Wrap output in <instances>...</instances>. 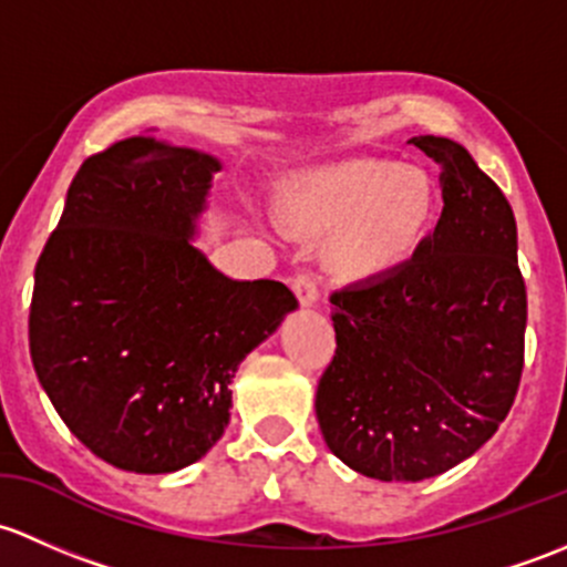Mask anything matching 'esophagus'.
<instances>
[{"label": "esophagus", "instance_id": "obj_1", "mask_svg": "<svg viewBox=\"0 0 567 567\" xmlns=\"http://www.w3.org/2000/svg\"><path fill=\"white\" fill-rule=\"evenodd\" d=\"M291 289H295V295H297V300H300V306H306V308L317 306L319 286H317V278H313V276H308V272H300V276H297L295 281H291Z\"/></svg>", "mask_w": 567, "mask_h": 567}]
</instances>
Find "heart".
Listing matches in <instances>:
<instances>
[{
    "mask_svg": "<svg viewBox=\"0 0 567 567\" xmlns=\"http://www.w3.org/2000/svg\"><path fill=\"white\" fill-rule=\"evenodd\" d=\"M300 231L334 237L332 267L349 278H377L417 250L434 215V190L417 168L358 157L306 174L286 194Z\"/></svg>",
    "mask_w": 567,
    "mask_h": 567,
    "instance_id": "1",
    "label": "heart"
}]
</instances>
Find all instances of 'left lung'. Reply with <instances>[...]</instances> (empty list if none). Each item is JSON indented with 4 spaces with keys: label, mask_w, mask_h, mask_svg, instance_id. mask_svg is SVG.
<instances>
[{
    "label": "left lung",
    "mask_w": 567,
    "mask_h": 567,
    "mask_svg": "<svg viewBox=\"0 0 567 567\" xmlns=\"http://www.w3.org/2000/svg\"><path fill=\"white\" fill-rule=\"evenodd\" d=\"M410 144L440 163L442 215L412 259L330 297L338 349L317 390L327 447L388 483L442 475L492 440L527 327L507 198L461 144Z\"/></svg>",
    "instance_id": "left-lung-1"
}]
</instances>
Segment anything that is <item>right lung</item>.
Masks as SVG:
<instances>
[{
    "label": "right lung",
    "mask_w": 567,
    "mask_h": 567,
    "mask_svg": "<svg viewBox=\"0 0 567 567\" xmlns=\"http://www.w3.org/2000/svg\"><path fill=\"white\" fill-rule=\"evenodd\" d=\"M224 163L133 136L86 157L34 267L29 352L65 425L125 472L194 464L224 436L231 379L297 300L194 245Z\"/></svg>",
    "instance_id": "obj_1"
}]
</instances>
